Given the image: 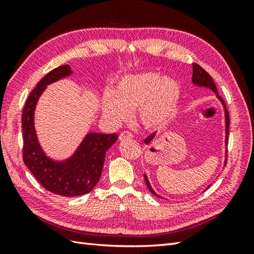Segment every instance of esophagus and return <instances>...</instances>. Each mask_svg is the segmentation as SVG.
<instances>
[{"instance_id":"esophagus-1","label":"esophagus","mask_w":254,"mask_h":254,"mask_svg":"<svg viewBox=\"0 0 254 254\" xmlns=\"http://www.w3.org/2000/svg\"><path fill=\"white\" fill-rule=\"evenodd\" d=\"M132 137H133V134L131 132L123 131L121 132L120 136H119V139H120V141H126V139H131Z\"/></svg>"}]
</instances>
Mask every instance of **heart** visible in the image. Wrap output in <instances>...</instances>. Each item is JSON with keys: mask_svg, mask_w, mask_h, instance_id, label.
Wrapping results in <instances>:
<instances>
[{"mask_svg": "<svg viewBox=\"0 0 254 254\" xmlns=\"http://www.w3.org/2000/svg\"><path fill=\"white\" fill-rule=\"evenodd\" d=\"M180 98L176 80L145 72L127 75L119 80L112 94L102 99V111L115 122L127 120L136 110L138 121L147 128L163 127L170 120Z\"/></svg>", "mask_w": 254, "mask_h": 254, "instance_id": "heart-1", "label": "heart"}]
</instances>
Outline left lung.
I'll list each match as a JSON object with an SVG mask.
<instances>
[{
  "instance_id": "8db88e82",
  "label": "left lung",
  "mask_w": 254,
  "mask_h": 254,
  "mask_svg": "<svg viewBox=\"0 0 254 254\" xmlns=\"http://www.w3.org/2000/svg\"><path fill=\"white\" fill-rule=\"evenodd\" d=\"M192 68H193L192 82L195 85L204 86V87H208V88L212 89L214 93L217 95L218 98L223 101V104H224L223 98L218 95L216 85H215L212 76H210V75L206 71H205V69L201 65H198V64H196V63L192 64ZM225 116H226V145H227L228 144V133H229V115H228L227 110L225 111ZM154 135H155V134H150V135L146 139H145V143L148 144L154 138ZM226 164H227V156H226V160H225V165ZM144 179H145V183H146V186L148 188V190L150 191V193H153L155 196H159L157 193H155V191L153 190L152 187H150L149 181H148L146 176H144Z\"/></svg>"
}]
</instances>
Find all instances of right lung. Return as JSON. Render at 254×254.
<instances>
[{"mask_svg": "<svg viewBox=\"0 0 254 254\" xmlns=\"http://www.w3.org/2000/svg\"><path fill=\"white\" fill-rule=\"evenodd\" d=\"M72 73L69 65L53 68L37 84L27 98L23 115V160L37 181L46 190L63 196L87 194L98 183L106 152L118 139V134L89 133L71 158L56 163L47 158L37 141L34 127V111L46 86Z\"/></svg>", "mask_w": 254, "mask_h": 254, "instance_id": "1", "label": "right lung"}]
</instances>
